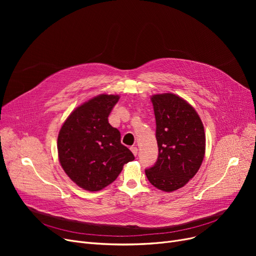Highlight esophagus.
I'll return each mask as SVG.
<instances>
[{
  "label": "esophagus",
  "mask_w": 256,
  "mask_h": 256,
  "mask_svg": "<svg viewBox=\"0 0 256 256\" xmlns=\"http://www.w3.org/2000/svg\"><path fill=\"white\" fill-rule=\"evenodd\" d=\"M130 150H132V152L134 154V156H137L138 154V148L136 146H132L130 147Z\"/></svg>",
  "instance_id": "obj_1"
}]
</instances>
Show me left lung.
<instances>
[{"instance_id": "8db88e82", "label": "left lung", "mask_w": 256, "mask_h": 256, "mask_svg": "<svg viewBox=\"0 0 256 256\" xmlns=\"http://www.w3.org/2000/svg\"><path fill=\"white\" fill-rule=\"evenodd\" d=\"M152 102L158 154L145 174L158 189L172 192L199 170L206 152L204 128L194 108L176 94H156Z\"/></svg>"}]
</instances>
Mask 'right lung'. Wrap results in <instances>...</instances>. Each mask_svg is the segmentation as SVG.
I'll return each mask as SVG.
<instances>
[{
    "label": "right lung",
    "mask_w": 256,
    "mask_h": 256,
    "mask_svg": "<svg viewBox=\"0 0 256 256\" xmlns=\"http://www.w3.org/2000/svg\"><path fill=\"white\" fill-rule=\"evenodd\" d=\"M118 96L102 94L76 109L63 124L58 136L60 164L70 178L88 191L112 184L124 164L135 160L121 144L120 132L109 117Z\"/></svg>",
    "instance_id": "1"
}]
</instances>
